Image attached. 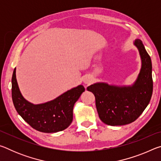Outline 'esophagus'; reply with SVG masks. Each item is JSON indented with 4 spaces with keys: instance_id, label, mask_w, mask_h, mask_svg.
I'll return each mask as SVG.
<instances>
[{
    "instance_id": "1",
    "label": "esophagus",
    "mask_w": 161,
    "mask_h": 161,
    "mask_svg": "<svg viewBox=\"0 0 161 161\" xmlns=\"http://www.w3.org/2000/svg\"><path fill=\"white\" fill-rule=\"evenodd\" d=\"M83 81H84V84H90L92 82V79L89 77H85L84 78Z\"/></svg>"
}]
</instances>
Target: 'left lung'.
<instances>
[{
	"label": "left lung",
	"mask_w": 161,
	"mask_h": 161,
	"mask_svg": "<svg viewBox=\"0 0 161 161\" xmlns=\"http://www.w3.org/2000/svg\"><path fill=\"white\" fill-rule=\"evenodd\" d=\"M141 60L140 72L130 85L97 82L87 87L94 94L100 119L109 126L132 123L140 116L151 101L153 93L152 63L142 41L136 39Z\"/></svg>",
	"instance_id": "left-lung-1"
}]
</instances>
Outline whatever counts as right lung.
<instances>
[{"label": "right lung", "mask_w": 161, "mask_h": 161, "mask_svg": "<svg viewBox=\"0 0 161 161\" xmlns=\"http://www.w3.org/2000/svg\"><path fill=\"white\" fill-rule=\"evenodd\" d=\"M16 68L12 77V99L16 111L22 118L38 131H62L72 124L73 108L85 91L83 85L69 89L49 102L34 104L22 95L16 79Z\"/></svg>", "instance_id": "obj_1"}]
</instances>
